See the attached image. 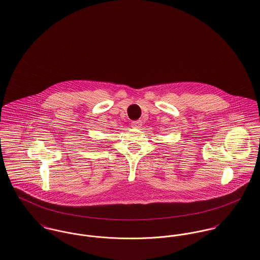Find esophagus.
<instances>
[{"mask_svg":"<svg viewBox=\"0 0 260 260\" xmlns=\"http://www.w3.org/2000/svg\"><path fill=\"white\" fill-rule=\"evenodd\" d=\"M142 125H143L142 120H134V121H132V126H133V127L140 128Z\"/></svg>","mask_w":260,"mask_h":260,"instance_id":"esophagus-1","label":"esophagus"}]
</instances>
